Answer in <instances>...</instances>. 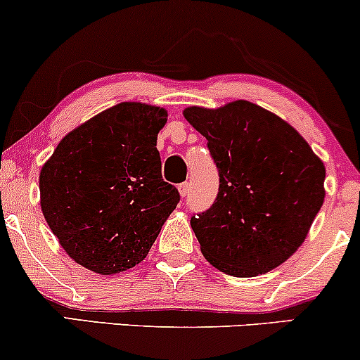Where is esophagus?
<instances>
[{
    "label": "esophagus",
    "mask_w": 360,
    "mask_h": 360,
    "mask_svg": "<svg viewBox=\"0 0 360 360\" xmlns=\"http://www.w3.org/2000/svg\"><path fill=\"white\" fill-rule=\"evenodd\" d=\"M177 189H179L181 198H186V196H188L189 189H191V184H189V183H181L179 186H177Z\"/></svg>",
    "instance_id": "obj_1"
}]
</instances>
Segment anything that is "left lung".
Wrapping results in <instances>:
<instances>
[{"label": "left lung", "instance_id": "1", "mask_svg": "<svg viewBox=\"0 0 360 360\" xmlns=\"http://www.w3.org/2000/svg\"><path fill=\"white\" fill-rule=\"evenodd\" d=\"M184 117L206 137L218 167V196L191 216L201 251L233 276L274 270L304 243L323 205L326 167L292 125L246 101Z\"/></svg>", "mask_w": 360, "mask_h": 360}]
</instances>
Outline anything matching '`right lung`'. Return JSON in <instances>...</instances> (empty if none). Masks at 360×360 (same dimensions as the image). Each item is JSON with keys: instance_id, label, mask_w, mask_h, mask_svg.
Segmentation results:
<instances>
[{"instance_id": "add662e5", "label": "right lung", "mask_w": 360, "mask_h": 360, "mask_svg": "<svg viewBox=\"0 0 360 360\" xmlns=\"http://www.w3.org/2000/svg\"><path fill=\"white\" fill-rule=\"evenodd\" d=\"M161 107L122 102L67 134L40 172L43 216L68 257L98 275L149 253L179 193L162 179Z\"/></svg>"}]
</instances>
